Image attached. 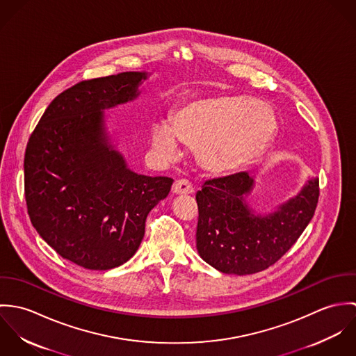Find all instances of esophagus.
I'll return each instance as SVG.
<instances>
[{"instance_id":"34e87169","label":"esophagus","mask_w":356,"mask_h":356,"mask_svg":"<svg viewBox=\"0 0 356 356\" xmlns=\"http://www.w3.org/2000/svg\"><path fill=\"white\" fill-rule=\"evenodd\" d=\"M193 192V186L186 179H179L172 185L174 195H191Z\"/></svg>"}]
</instances>
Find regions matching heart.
<instances>
[{
    "instance_id": "obj_1",
    "label": "heart",
    "mask_w": 356,
    "mask_h": 356,
    "mask_svg": "<svg viewBox=\"0 0 356 356\" xmlns=\"http://www.w3.org/2000/svg\"><path fill=\"white\" fill-rule=\"evenodd\" d=\"M277 119L270 106L245 96L189 100L151 131L153 153L165 161L179 156V144L196 149L205 171L238 172L256 163L273 144Z\"/></svg>"
}]
</instances>
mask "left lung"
<instances>
[{
	"label": "left lung",
	"instance_id": "obj_1",
	"mask_svg": "<svg viewBox=\"0 0 356 356\" xmlns=\"http://www.w3.org/2000/svg\"><path fill=\"white\" fill-rule=\"evenodd\" d=\"M254 179L248 172L207 181L197 192V252L225 274H254L274 264L298 241L314 216L319 179L309 178L299 193L270 211L248 202Z\"/></svg>",
	"mask_w": 356,
	"mask_h": 356
}]
</instances>
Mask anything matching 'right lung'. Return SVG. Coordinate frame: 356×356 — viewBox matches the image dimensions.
<instances>
[{"label": "right lung", "mask_w": 356, "mask_h": 356, "mask_svg": "<svg viewBox=\"0 0 356 356\" xmlns=\"http://www.w3.org/2000/svg\"><path fill=\"white\" fill-rule=\"evenodd\" d=\"M152 74L129 71L81 82L44 112L24 154L30 220L61 257L88 270L122 266L137 252L148 213L172 185L133 171L105 111L137 100Z\"/></svg>", "instance_id": "1"}]
</instances>
